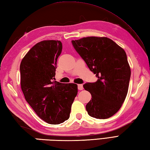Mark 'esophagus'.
I'll list each match as a JSON object with an SVG mask.
<instances>
[{"mask_svg":"<svg viewBox=\"0 0 150 150\" xmlns=\"http://www.w3.org/2000/svg\"><path fill=\"white\" fill-rule=\"evenodd\" d=\"M78 89H79V90H83V85H82V84H78Z\"/></svg>","mask_w":150,"mask_h":150,"instance_id":"1","label":"esophagus"}]
</instances>
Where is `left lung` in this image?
<instances>
[{
  "label": "left lung",
  "mask_w": 150,
  "mask_h": 150,
  "mask_svg": "<svg viewBox=\"0 0 150 150\" xmlns=\"http://www.w3.org/2000/svg\"><path fill=\"white\" fill-rule=\"evenodd\" d=\"M71 42L98 78L83 86L92 97L86 106L88 115L99 119L111 117L122 106L128 91L131 69L125 51L107 37H84Z\"/></svg>",
  "instance_id": "obj_1"
}]
</instances>
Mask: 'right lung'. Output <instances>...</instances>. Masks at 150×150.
Segmentation results:
<instances>
[{
    "label": "right lung",
    "mask_w": 150,
    "mask_h": 150,
    "mask_svg": "<svg viewBox=\"0 0 150 150\" xmlns=\"http://www.w3.org/2000/svg\"><path fill=\"white\" fill-rule=\"evenodd\" d=\"M62 49L60 40L41 41L31 47L20 66L25 99L41 119L50 124H59L69 119L78 92L77 84L53 81Z\"/></svg>",
    "instance_id": "right-lung-1"
}]
</instances>
